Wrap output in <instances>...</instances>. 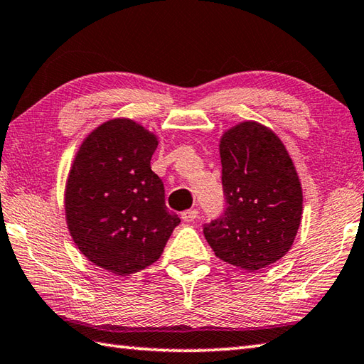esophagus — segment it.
Listing matches in <instances>:
<instances>
[{"label":"esophagus","instance_id":"obj_1","mask_svg":"<svg viewBox=\"0 0 364 364\" xmlns=\"http://www.w3.org/2000/svg\"><path fill=\"white\" fill-rule=\"evenodd\" d=\"M197 218H198V211L197 210H188V211L181 213V219L184 222H194Z\"/></svg>","mask_w":364,"mask_h":364}]
</instances>
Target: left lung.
I'll use <instances>...</instances> for the list:
<instances>
[{
	"instance_id": "obj_1",
	"label": "left lung",
	"mask_w": 364,
	"mask_h": 364,
	"mask_svg": "<svg viewBox=\"0 0 364 364\" xmlns=\"http://www.w3.org/2000/svg\"><path fill=\"white\" fill-rule=\"evenodd\" d=\"M225 210L203 225L215 257L255 272L289 252L301 219V186L272 129L242 122L220 137Z\"/></svg>"
}]
</instances>
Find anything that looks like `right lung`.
<instances>
[{
	"mask_svg": "<svg viewBox=\"0 0 364 364\" xmlns=\"http://www.w3.org/2000/svg\"><path fill=\"white\" fill-rule=\"evenodd\" d=\"M156 146L158 137L134 120H107L84 139L67 178L70 236L84 257L115 275L158 261L181 222L150 167Z\"/></svg>",
	"mask_w": 364,
	"mask_h": 364,
	"instance_id": "right-lung-1",
	"label": "right lung"
}]
</instances>
